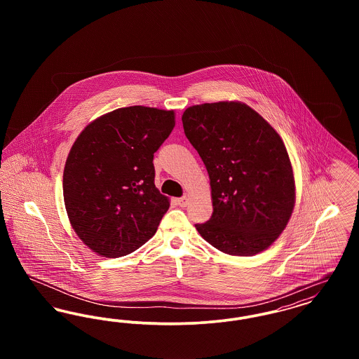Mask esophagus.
I'll return each instance as SVG.
<instances>
[{"instance_id": "obj_1", "label": "esophagus", "mask_w": 359, "mask_h": 359, "mask_svg": "<svg viewBox=\"0 0 359 359\" xmlns=\"http://www.w3.org/2000/svg\"><path fill=\"white\" fill-rule=\"evenodd\" d=\"M177 205H180V207H186V205H188L187 196H182V198H179V199H177Z\"/></svg>"}]
</instances>
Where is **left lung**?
<instances>
[{
  "label": "left lung",
  "mask_w": 359,
  "mask_h": 359,
  "mask_svg": "<svg viewBox=\"0 0 359 359\" xmlns=\"http://www.w3.org/2000/svg\"><path fill=\"white\" fill-rule=\"evenodd\" d=\"M183 128L210 176L212 215L195 227L230 256H255L285 229L294 179L281 137L245 103L191 106Z\"/></svg>",
  "instance_id": "8db88e82"
}]
</instances>
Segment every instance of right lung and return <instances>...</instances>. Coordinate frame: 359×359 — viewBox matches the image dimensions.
<instances>
[{
    "mask_svg": "<svg viewBox=\"0 0 359 359\" xmlns=\"http://www.w3.org/2000/svg\"><path fill=\"white\" fill-rule=\"evenodd\" d=\"M175 113L117 109L87 125L63 172L65 205L78 237L103 257L126 256L157 230L170 208L154 186V152L171 135Z\"/></svg>",
    "mask_w": 359,
    "mask_h": 359,
    "instance_id": "add662e5",
    "label": "right lung"
}]
</instances>
